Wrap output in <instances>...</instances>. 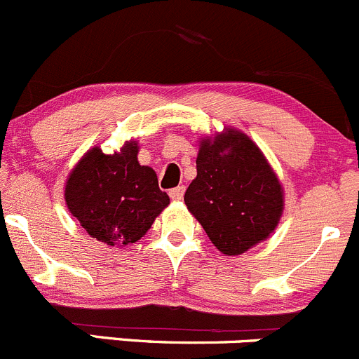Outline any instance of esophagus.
Wrapping results in <instances>:
<instances>
[{"mask_svg":"<svg viewBox=\"0 0 359 359\" xmlns=\"http://www.w3.org/2000/svg\"><path fill=\"white\" fill-rule=\"evenodd\" d=\"M183 195H184V187H176L169 191V197H171L172 201H181Z\"/></svg>","mask_w":359,"mask_h":359,"instance_id":"1","label":"esophagus"}]
</instances>
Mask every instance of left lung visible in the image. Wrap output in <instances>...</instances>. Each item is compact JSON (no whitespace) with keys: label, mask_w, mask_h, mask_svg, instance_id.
I'll return each instance as SVG.
<instances>
[{"label":"left lung","mask_w":359,"mask_h":359,"mask_svg":"<svg viewBox=\"0 0 359 359\" xmlns=\"http://www.w3.org/2000/svg\"><path fill=\"white\" fill-rule=\"evenodd\" d=\"M184 204L216 250L237 257L278 229L285 190L257 143L243 130L225 127L198 141L197 176Z\"/></svg>","instance_id":"obj_1"}]
</instances>
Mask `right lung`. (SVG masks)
<instances>
[{
    "label": "right lung",
    "instance_id": "add662e5",
    "mask_svg": "<svg viewBox=\"0 0 359 359\" xmlns=\"http://www.w3.org/2000/svg\"><path fill=\"white\" fill-rule=\"evenodd\" d=\"M140 144L129 140L113 154L90 148L71 169L64 201L88 236L108 246L140 241L169 205L157 175L137 161Z\"/></svg>",
    "mask_w": 359,
    "mask_h": 359
}]
</instances>
